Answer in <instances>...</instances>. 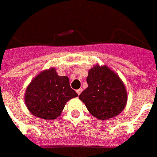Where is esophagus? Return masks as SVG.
<instances>
[{
	"label": "esophagus",
	"instance_id": "34e87169",
	"mask_svg": "<svg viewBox=\"0 0 157 157\" xmlns=\"http://www.w3.org/2000/svg\"><path fill=\"white\" fill-rule=\"evenodd\" d=\"M83 91V89H78V90H77V94H81V92Z\"/></svg>",
	"mask_w": 157,
	"mask_h": 157
}]
</instances>
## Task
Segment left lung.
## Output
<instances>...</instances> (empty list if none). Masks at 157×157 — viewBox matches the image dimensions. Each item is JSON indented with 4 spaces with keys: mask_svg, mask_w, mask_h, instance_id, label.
I'll use <instances>...</instances> for the list:
<instances>
[{
    "mask_svg": "<svg viewBox=\"0 0 157 157\" xmlns=\"http://www.w3.org/2000/svg\"><path fill=\"white\" fill-rule=\"evenodd\" d=\"M88 88L80 94V101L91 115L107 120L119 115L128 101L126 88L120 77L106 65L96 64L89 70Z\"/></svg>",
    "mask_w": 157,
    "mask_h": 157,
    "instance_id": "obj_1",
    "label": "left lung"
}]
</instances>
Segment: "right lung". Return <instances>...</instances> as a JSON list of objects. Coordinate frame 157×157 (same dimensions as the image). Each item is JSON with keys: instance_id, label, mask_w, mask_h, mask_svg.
<instances>
[{"instance_id": "add662e5", "label": "right lung", "mask_w": 157, "mask_h": 157, "mask_svg": "<svg viewBox=\"0 0 157 157\" xmlns=\"http://www.w3.org/2000/svg\"><path fill=\"white\" fill-rule=\"evenodd\" d=\"M78 94L70 87L69 78L59 76L55 67L43 70L31 80L24 94L28 110L39 118H57L66 103Z\"/></svg>"}]
</instances>
